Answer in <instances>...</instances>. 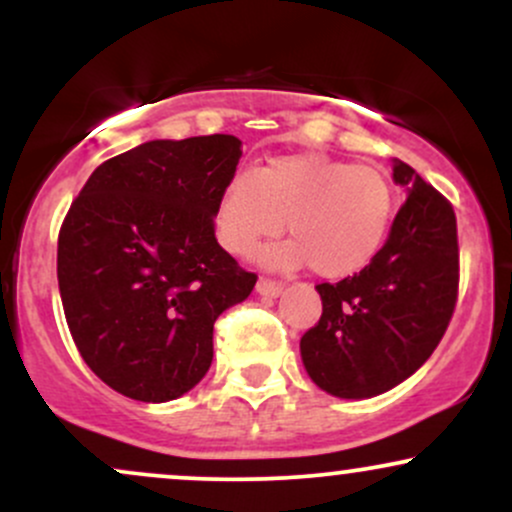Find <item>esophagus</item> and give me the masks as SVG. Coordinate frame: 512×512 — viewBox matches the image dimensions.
I'll return each instance as SVG.
<instances>
[{
  "label": "esophagus",
  "mask_w": 512,
  "mask_h": 512,
  "mask_svg": "<svg viewBox=\"0 0 512 512\" xmlns=\"http://www.w3.org/2000/svg\"><path fill=\"white\" fill-rule=\"evenodd\" d=\"M255 291L260 293V296H267V298H276V296H281V284H276V281H269V279H260L257 281V286H255Z\"/></svg>",
  "instance_id": "obj_1"
}]
</instances>
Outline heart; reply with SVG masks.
Segmentation results:
<instances>
[{
    "mask_svg": "<svg viewBox=\"0 0 512 512\" xmlns=\"http://www.w3.org/2000/svg\"><path fill=\"white\" fill-rule=\"evenodd\" d=\"M395 216V190L383 170L327 154L269 158L223 187L214 209L216 238L236 257L284 228L289 240L260 252L279 272L308 267L322 279L366 269L383 248Z\"/></svg>",
    "mask_w": 512,
    "mask_h": 512,
    "instance_id": "1",
    "label": "heart"
}]
</instances>
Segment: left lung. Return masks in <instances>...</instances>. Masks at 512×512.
<instances>
[{
  "label": "left lung",
  "mask_w": 512,
  "mask_h": 512,
  "mask_svg": "<svg viewBox=\"0 0 512 512\" xmlns=\"http://www.w3.org/2000/svg\"><path fill=\"white\" fill-rule=\"evenodd\" d=\"M392 180L407 190V202L373 262L339 284L315 286L322 315L303 334L301 358L332 397L368 399L404 383L433 354L455 310V211L399 158Z\"/></svg>",
  "instance_id": "obj_1"
}]
</instances>
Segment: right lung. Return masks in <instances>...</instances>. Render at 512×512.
<instances>
[{"instance_id":"1","label":"right lung","mask_w":512,"mask_h":512,"mask_svg":"<svg viewBox=\"0 0 512 512\" xmlns=\"http://www.w3.org/2000/svg\"><path fill=\"white\" fill-rule=\"evenodd\" d=\"M233 134L154 139L110 158L74 199L57 281L86 366L137 402H170L207 375L214 322L257 276L216 243L214 209L236 175Z\"/></svg>"}]
</instances>
